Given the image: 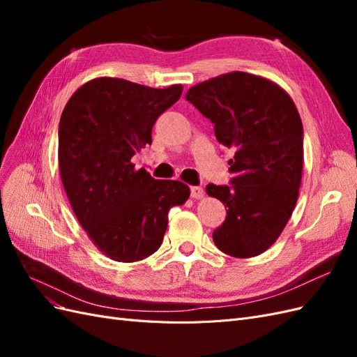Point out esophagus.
<instances>
[{"instance_id": "esophagus-1", "label": "esophagus", "mask_w": 357, "mask_h": 357, "mask_svg": "<svg viewBox=\"0 0 357 357\" xmlns=\"http://www.w3.org/2000/svg\"><path fill=\"white\" fill-rule=\"evenodd\" d=\"M190 197L193 199H201L204 198V189L199 188V186H192L190 188Z\"/></svg>"}]
</instances>
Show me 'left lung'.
Returning <instances> with one entry per match:
<instances>
[{"mask_svg":"<svg viewBox=\"0 0 357 357\" xmlns=\"http://www.w3.org/2000/svg\"><path fill=\"white\" fill-rule=\"evenodd\" d=\"M186 100L214 123L218 142L235 150L232 185L205 189L226 207L213 241L234 257L261 255L283 232L299 195L304 129L296 105L282 86L243 71L192 86Z\"/></svg>","mask_w":357,"mask_h":357,"instance_id":"left-lung-1","label":"left lung"}]
</instances>
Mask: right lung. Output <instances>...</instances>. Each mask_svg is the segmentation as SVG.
I'll use <instances>...</instances> for the list:
<instances>
[{
	"mask_svg": "<svg viewBox=\"0 0 357 357\" xmlns=\"http://www.w3.org/2000/svg\"><path fill=\"white\" fill-rule=\"evenodd\" d=\"M181 84L153 89L114 77L86 82L59 121V174L71 208L89 240L116 262L153 255L168 211L183 205L188 185L155 180L132 156L152 144L156 119L177 102Z\"/></svg>",
	"mask_w": 357,
	"mask_h": 357,
	"instance_id": "obj_1",
	"label": "right lung"
}]
</instances>
